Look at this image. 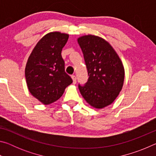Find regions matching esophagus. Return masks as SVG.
<instances>
[{
	"instance_id": "obj_1",
	"label": "esophagus",
	"mask_w": 156,
	"mask_h": 156,
	"mask_svg": "<svg viewBox=\"0 0 156 156\" xmlns=\"http://www.w3.org/2000/svg\"><path fill=\"white\" fill-rule=\"evenodd\" d=\"M72 78L73 80V84H76V77L75 76H72Z\"/></svg>"
}]
</instances>
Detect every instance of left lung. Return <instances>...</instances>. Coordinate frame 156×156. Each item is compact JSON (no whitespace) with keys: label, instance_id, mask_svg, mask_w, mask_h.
Returning a JSON list of instances; mask_svg holds the SVG:
<instances>
[{"label":"left lung","instance_id":"8db88e82","mask_svg":"<svg viewBox=\"0 0 156 156\" xmlns=\"http://www.w3.org/2000/svg\"><path fill=\"white\" fill-rule=\"evenodd\" d=\"M83 53L89 79L79 90L87 103L96 109L112 104L122 90L125 68L113 47L101 37L82 36L77 39Z\"/></svg>","mask_w":156,"mask_h":156}]
</instances>
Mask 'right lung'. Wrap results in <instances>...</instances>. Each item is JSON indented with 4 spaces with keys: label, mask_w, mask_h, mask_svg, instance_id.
<instances>
[{
    "label": "right lung",
    "mask_w": 156,
    "mask_h": 156,
    "mask_svg": "<svg viewBox=\"0 0 156 156\" xmlns=\"http://www.w3.org/2000/svg\"><path fill=\"white\" fill-rule=\"evenodd\" d=\"M69 34L52 31L44 35L31 51L25 74L29 91L43 105H49L62 96L72 79L65 72L61 51Z\"/></svg>",
    "instance_id": "right-lung-1"
}]
</instances>
